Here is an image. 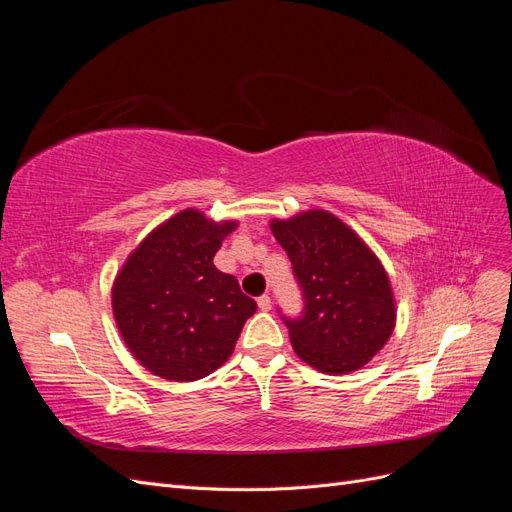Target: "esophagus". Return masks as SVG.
<instances>
[{"mask_svg":"<svg viewBox=\"0 0 512 512\" xmlns=\"http://www.w3.org/2000/svg\"><path fill=\"white\" fill-rule=\"evenodd\" d=\"M258 307L262 309V312H269V309H271V297H269V294H262V297H258Z\"/></svg>","mask_w":512,"mask_h":512,"instance_id":"obj_1","label":"esophagus"}]
</instances>
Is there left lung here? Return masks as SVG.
<instances>
[{
    "instance_id": "1",
    "label": "left lung",
    "mask_w": 512,
    "mask_h": 512,
    "mask_svg": "<svg viewBox=\"0 0 512 512\" xmlns=\"http://www.w3.org/2000/svg\"><path fill=\"white\" fill-rule=\"evenodd\" d=\"M271 230L305 303L299 318L282 316L299 359L333 376L369 363L395 327L391 282L376 254L322 209L273 220Z\"/></svg>"
}]
</instances>
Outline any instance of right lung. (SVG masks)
<instances>
[{
    "label": "right lung",
    "mask_w": 512,
    "mask_h": 512,
    "mask_svg": "<svg viewBox=\"0 0 512 512\" xmlns=\"http://www.w3.org/2000/svg\"><path fill=\"white\" fill-rule=\"evenodd\" d=\"M235 222L215 224L185 209L130 254L113 286L123 342L153 374L192 382L228 361L256 301L213 256Z\"/></svg>",
    "instance_id": "1"
}]
</instances>
